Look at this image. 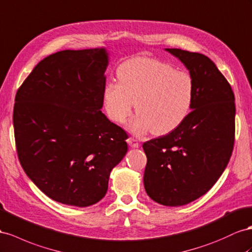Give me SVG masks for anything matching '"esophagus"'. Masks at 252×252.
<instances>
[{
    "label": "esophagus",
    "instance_id": "esophagus-1",
    "mask_svg": "<svg viewBox=\"0 0 252 252\" xmlns=\"http://www.w3.org/2000/svg\"><path fill=\"white\" fill-rule=\"evenodd\" d=\"M127 142H128V144L130 145L132 148H138V147L140 146V144L138 143V141H137V140H134V139H132V138H129V139L127 140Z\"/></svg>",
    "mask_w": 252,
    "mask_h": 252
}]
</instances>
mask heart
Returning a JSON list of instances; mask_svg holds the SVG:
<instances>
[{"label": "heart", "instance_id": "1", "mask_svg": "<svg viewBox=\"0 0 252 252\" xmlns=\"http://www.w3.org/2000/svg\"><path fill=\"white\" fill-rule=\"evenodd\" d=\"M117 76L119 81H108L104 87L106 111L115 123L123 124L135 104L138 115L129 125L134 133H168L191 111L195 84L186 71L155 58L135 57L118 67Z\"/></svg>", "mask_w": 252, "mask_h": 252}]
</instances>
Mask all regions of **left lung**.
Here are the masks:
<instances>
[{"label": "left lung", "mask_w": 252, "mask_h": 252, "mask_svg": "<svg viewBox=\"0 0 252 252\" xmlns=\"http://www.w3.org/2000/svg\"><path fill=\"white\" fill-rule=\"evenodd\" d=\"M186 65L195 84L191 112L166 135L143 144L144 188L163 206H183L205 195L219 180L233 151L234 94L207 56L165 49Z\"/></svg>", "instance_id": "left-lung-1"}]
</instances>
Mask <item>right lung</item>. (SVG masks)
I'll list each match as a JSON object with an SVG mask.
<instances>
[{"label": "right lung", "mask_w": 252, "mask_h": 252, "mask_svg": "<svg viewBox=\"0 0 252 252\" xmlns=\"http://www.w3.org/2000/svg\"><path fill=\"white\" fill-rule=\"evenodd\" d=\"M109 56L104 47L45 57L19 88L13 129L20 163L53 200L89 207L106 195L127 133L100 111Z\"/></svg>", "instance_id": "right-lung-1"}]
</instances>
